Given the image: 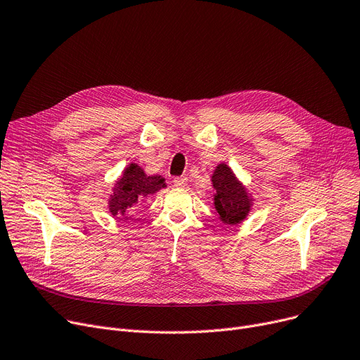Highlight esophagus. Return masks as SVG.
<instances>
[{"label": "esophagus", "instance_id": "34e87169", "mask_svg": "<svg viewBox=\"0 0 360 360\" xmlns=\"http://www.w3.org/2000/svg\"><path fill=\"white\" fill-rule=\"evenodd\" d=\"M174 184L176 186H185L188 184V178L186 176H176V178H174Z\"/></svg>", "mask_w": 360, "mask_h": 360}]
</instances>
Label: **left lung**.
Listing matches in <instances>:
<instances>
[{
    "label": "left lung",
    "mask_w": 360,
    "mask_h": 360,
    "mask_svg": "<svg viewBox=\"0 0 360 360\" xmlns=\"http://www.w3.org/2000/svg\"><path fill=\"white\" fill-rule=\"evenodd\" d=\"M213 188L216 190L214 207L220 220L228 224L240 223L251 209V198L247 190L235 178L231 167L220 163L212 176Z\"/></svg>",
    "instance_id": "obj_1"
}]
</instances>
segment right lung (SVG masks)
<instances>
[{"mask_svg": "<svg viewBox=\"0 0 360 360\" xmlns=\"http://www.w3.org/2000/svg\"><path fill=\"white\" fill-rule=\"evenodd\" d=\"M163 186L165 179L162 176H147L139 165L131 163L113 188L109 200V212L112 216L127 214L136 209L141 198L155 194Z\"/></svg>", "mask_w": 360, "mask_h": 360, "instance_id": "add662e5", "label": "right lung"}]
</instances>
